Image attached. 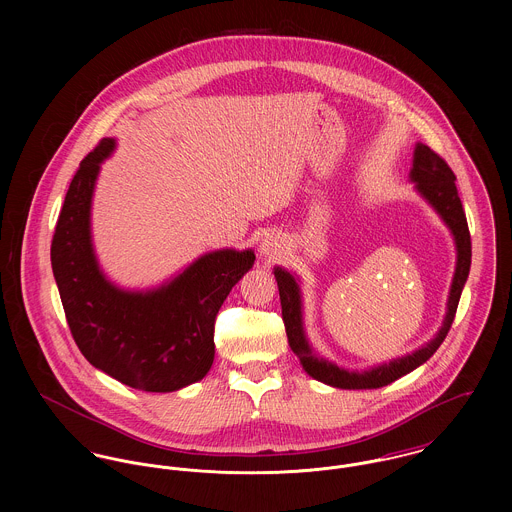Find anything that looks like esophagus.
I'll return each instance as SVG.
<instances>
[{"label":"esophagus","instance_id":"obj_1","mask_svg":"<svg viewBox=\"0 0 512 512\" xmlns=\"http://www.w3.org/2000/svg\"><path fill=\"white\" fill-rule=\"evenodd\" d=\"M282 250H284V242H282V238L276 236V234H268V236L260 242V252H262V256H266V258H278V256L282 254Z\"/></svg>","mask_w":512,"mask_h":512}]
</instances>
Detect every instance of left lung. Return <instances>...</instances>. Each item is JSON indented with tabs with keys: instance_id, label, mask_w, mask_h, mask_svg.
<instances>
[{
	"instance_id": "8db88e82",
	"label": "left lung",
	"mask_w": 512,
	"mask_h": 512,
	"mask_svg": "<svg viewBox=\"0 0 512 512\" xmlns=\"http://www.w3.org/2000/svg\"><path fill=\"white\" fill-rule=\"evenodd\" d=\"M412 181H416V189L426 197V201L436 209L439 217L445 220V224L451 228L457 244V268L449 292L447 301V315L443 321V327L439 329L434 341H430L426 347L418 349L416 353L396 359L388 365L376 366L365 372H349L345 368H339L329 361H323L313 355L305 333H303V321H301V297L297 282L290 272L276 268L274 276L280 290L282 301V319L288 333V343L293 353L301 361L303 368L309 376H313L319 382H325L335 388H347V390H366V388H380L386 386L400 376L412 372L414 368L424 365L436 351L443 339L447 337L451 323L455 319V311L459 305L461 290L467 282L469 268H471V234L465 219V211L455 187V175L451 167L445 163L443 157H439L434 149L424 144H418L414 151V167L410 171Z\"/></svg>"
}]
</instances>
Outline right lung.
Instances as JSON below:
<instances>
[{"label":"right lung","mask_w":512,"mask_h":512,"mask_svg":"<svg viewBox=\"0 0 512 512\" xmlns=\"http://www.w3.org/2000/svg\"><path fill=\"white\" fill-rule=\"evenodd\" d=\"M112 149L114 140L104 138L74 173L53 234V274L74 343L90 365L138 390L173 392L209 372L220 305L256 256L252 250L205 254L153 292L112 286L90 242L94 181Z\"/></svg>","instance_id":"1"}]
</instances>
